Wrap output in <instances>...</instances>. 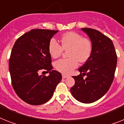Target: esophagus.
I'll return each instance as SVG.
<instances>
[{
    "instance_id": "1",
    "label": "esophagus",
    "mask_w": 124,
    "mask_h": 124,
    "mask_svg": "<svg viewBox=\"0 0 124 124\" xmlns=\"http://www.w3.org/2000/svg\"><path fill=\"white\" fill-rule=\"evenodd\" d=\"M68 78V76L65 74H62V78H63V79H65V78Z\"/></svg>"
}]
</instances>
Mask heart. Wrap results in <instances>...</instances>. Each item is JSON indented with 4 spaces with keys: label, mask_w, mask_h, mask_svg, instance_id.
<instances>
[{
    "label": "heart",
    "mask_w": 124,
    "mask_h": 124,
    "mask_svg": "<svg viewBox=\"0 0 124 124\" xmlns=\"http://www.w3.org/2000/svg\"><path fill=\"white\" fill-rule=\"evenodd\" d=\"M62 46L55 39L52 38L48 43V52L54 59L62 54L63 50L67 51L69 59H60L54 64L57 71L69 74L78 66V61L85 62L88 60L92 51V44L88 38H83L79 33L70 31L64 34L61 38Z\"/></svg>",
    "instance_id": "1"
}]
</instances>
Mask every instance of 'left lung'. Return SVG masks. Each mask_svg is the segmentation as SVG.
Segmentation results:
<instances>
[{
	"label": "left lung",
	"instance_id": "1",
	"mask_svg": "<svg viewBox=\"0 0 124 124\" xmlns=\"http://www.w3.org/2000/svg\"><path fill=\"white\" fill-rule=\"evenodd\" d=\"M91 40V55L78 70L80 75L72 76L75 85L70 92L75 99L83 103L98 100L108 91L114 78L117 57L112 41L94 29L81 28ZM86 75L85 79L83 76Z\"/></svg>",
	"mask_w": 124,
	"mask_h": 124
}]
</instances>
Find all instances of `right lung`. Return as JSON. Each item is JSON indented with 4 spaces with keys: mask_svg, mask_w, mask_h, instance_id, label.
<instances>
[{
    "mask_svg": "<svg viewBox=\"0 0 124 124\" xmlns=\"http://www.w3.org/2000/svg\"><path fill=\"white\" fill-rule=\"evenodd\" d=\"M58 31L31 30L20 36L13 46L9 63L12 85L27 103L39 105L47 102L62 80V74L52 70L48 52V43ZM45 70L49 72L48 77L39 74Z\"/></svg>",
    "mask_w": 124,
    "mask_h": 124,
    "instance_id": "add662e5",
    "label": "right lung"
}]
</instances>
